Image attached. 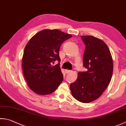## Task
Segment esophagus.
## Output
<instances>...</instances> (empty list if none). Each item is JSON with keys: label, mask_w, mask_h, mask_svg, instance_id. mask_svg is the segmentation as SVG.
Returning <instances> with one entry per match:
<instances>
[{"label": "esophagus", "mask_w": 126, "mask_h": 126, "mask_svg": "<svg viewBox=\"0 0 126 126\" xmlns=\"http://www.w3.org/2000/svg\"><path fill=\"white\" fill-rule=\"evenodd\" d=\"M65 73H66V74H69V73H70L71 72V70H65Z\"/></svg>", "instance_id": "34e87169"}]
</instances>
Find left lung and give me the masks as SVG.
I'll return each instance as SVG.
<instances>
[{"label": "left lung", "instance_id": "obj_1", "mask_svg": "<svg viewBox=\"0 0 126 126\" xmlns=\"http://www.w3.org/2000/svg\"><path fill=\"white\" fill-rule=\"evenodd\" d=\"M81 38L86 45L83 64L87 70L78 73L70 89L75 99L87 103L98 99L109 84L113 61L109 49L103 40L91 35Z\"/></svg>", "mask_w": 126, "mask_h": 126}]
</instances>
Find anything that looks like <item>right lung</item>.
Listing matches in <instances>:
<instances>
[{
  "label": "right lung",
  "mask_w": 126,
  "mask_h": 126,
  "mask_svg": "<svg viewBox=\"0 0 126 126\" xmlns=\"http://www.w3.org/2000/svg\"><path fill=\"white\" fill-rule=\"evenodd\" d=\"M72 35L58 29H44L29 40L22 57V69L28 87L36 94L53 92L63 80L59 51ZM57 60L59 63L51 65Z\"/></svg>",
  "instance_id": "right-lung-1"
}]
</instances>
